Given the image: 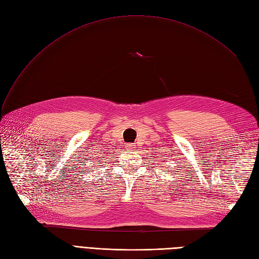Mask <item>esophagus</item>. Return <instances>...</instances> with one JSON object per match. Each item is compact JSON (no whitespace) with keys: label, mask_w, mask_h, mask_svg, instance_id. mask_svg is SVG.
Here are the masks:
<instances>
[{"label":"esophagus","mask_w":259,"mask_h":259,"mask_svg":"<svg viewBox=\"0 0 259 259\" xmlns=\"http://www.w3.org/2000/svg\"><path fill=\"white\" fill-rule=\"evenodd\" d=\"M135 148V145L134 144H128L126 145V149L127 150H131V149H134Z\"/></svg>","instance_id":"obj_1"}]
</instances>
